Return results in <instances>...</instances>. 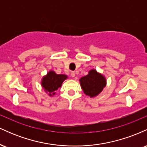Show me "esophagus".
<instances>
[{
  "label": "esophagus",
  "mask_w": 147,
  "mask_h": 147,
  "mask_svg": "<svg viewBox=\"0 0 147 147\" xmlns=\"http://www.w3.org/2000/svg\"><path fill=\"white\" fill-rule=\"evenodd\" d=\"M70 75H71V77H75V72H71V73H70Z\"/></svg>",
  "instance_id": "1"
}]
</instances>
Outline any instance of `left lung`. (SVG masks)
Instances as JSON below:
<instances>
[{
	"label": "left lung",
	"mask_w": 147,
	"mask_h": 147,
	"mask_svg": "<svg viewBox=\"0 0 147 147\" xmlns=\"http://www.w3.org/2000/svg\"><path fill=\"white\" fill-rule=\"evenodd\" d=\"M79 83L84 93L92 98L102 92L106 86V79L95 69H91L87 75L79 79Z\"/></svg>",
	"instance_id": "obj_1"
}]
</instances>
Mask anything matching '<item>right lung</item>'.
<instances>
[{"mask_svg": "<svg viewBox=\"0 0 147 147\" xmlns=\"http://www.w3.org/2000/svg\"><path fill=\"white\" fill-rule=\"evenodd\" d=\"M68 78L66 75H57L54 70H50L42 77L41 86L50 97H53L56 94V91L61 87L63 82Z\"/></svg>", "mask_w": 147, "mask_h": 147, "instance_id": "1", "label": "right lung"}]
</instances>
